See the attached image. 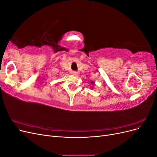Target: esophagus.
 Listing matches in <instances>:
<instances>
[{"instance_id":"34e87169","label":"esophagus","mask_w":157,"mask_h":157,"mask_svg":"<svg viewBox=\"0 0 157 157\" xmlns=\"http://www.w3.org/2000/svg\"><path fill=\"white\" fill-rule=\"evenodd\" d=\"M71 74H72L74 76H77L78 75V73L77 72H75V71H73V72L71 73Z\"/></svg>"}]
</instances>
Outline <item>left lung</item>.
Instances as JSON below:
<instances>
[{
    "mask_svg": "<svg viewBox=\"0 0 157 157\" xmlns=\"http://www.w3.org/2000/svg\"><path fill=\"white\" fill-rule=\"evenodd\" d=\"M91 84H94V82L92 81V82H91ZM92 88H93L92 87V88H91V89H92Z\"/></svg>",
    "mask_w": 157,
    "mask_h": 157,
    "instance_id": "left-lung-1",
    "label": "left lung"
}]
</instances>
